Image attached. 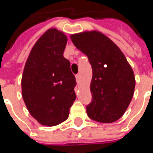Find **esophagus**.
<instances>
[{
	"label": "esophagus",
	"instance_id": "34e87169",
	"mask_svg": "<svg viewBox=\"0 0 153 153\" xmlns=\"http://www.w3.org/2000/svg\"><path fill=\"white\" fill-rule=\"evenodd\" d=\"M75 78H76V81L77 82H79L80 81V74H77L76 76H75Z\"/></svg>",
	"mask_w": 153,
	"mask_h": 153
}]
</instances>
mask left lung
<instances>
[{
    "mask_svg": "<svg viewBox=\"0 0 153 153\" xmlns=\"http://www.w3.org/2000/svg\"><path fill=\"white\" fill-rule=\"evenodd\" d=\"M71 39L92 67V101L86 105L89 117L102 123L116 121L133 98L135 77L132 67L118 47L101 32H82L71 35Z\"/></svg>",
    "mask_w": 153,
    "mask_h": 153,
    "instance_id": "8db88e82",
    "label": "left lung"
}]
</instances>
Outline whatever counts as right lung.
I'll return each mask as SVG.
<instances>
[{
	"label": "right lung",
	"mask_w": 153,
	"mask_h": 153,
	"mask_svg": "<svg viewBox=\"0 0 153 153\" xmlns=\"http://www.w3.org/2000/svg\"><path fill=\"white\" fill-rule=\"evenodd\" d=\"M67 38L48 29L32 48L21 80L22 97L28 111L43 126L66 121L76 95L75 77L63 57Z\"/></svg>",
	"instance_id": "add662e5"
}]
</instances>
